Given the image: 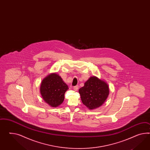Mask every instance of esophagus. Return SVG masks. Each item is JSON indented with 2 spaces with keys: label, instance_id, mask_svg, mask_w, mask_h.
<instances>
[{
  "label": "esophagus",
  "instance_id": "obj_1",
  "mask_svg": "<svg viewBox=\"0 0 150 150\" xmlns=\"http://www.w3.org/2000/svg\"><path fill=\"white\" fill-rule=\"evenodd\" d=\"M73 89L74 91H77V89H79V86H75L73 87Z\"/></svg>",
  "mask_w": 150,
  "mask_h": 150
}]
</instances>
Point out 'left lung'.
<instances>
[{"mask_svg":"<svg viewBox=\"0 0 150 150\" xmlns=\"http://www.w3.org/2000/svg\"><path fill=\"white\" fill-rule=\"evenodd\" d=\"M82 103L89 109H96L105 102L109 94L105 82L96 76L91 77L79 89Z\"/></svg>","mask_w":150,"mask_h":150,"instance_id":"8db88e82","label":"left lung"}]
</instances>
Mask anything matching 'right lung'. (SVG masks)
Here are the masks:
<instances>
[{"mask_svg": "<svg viewBox=\"0 0 150 150\" xmlns=\"http://www.w3.org/2000/svg\"><path fill=\"white\" fill-rule=\"evenodd\" d=\"M68 86L58 75L53 73L42 80L40 93L44 101L49 105L55 108L64 101V94Z\"/></svg>", "mask_w": 150, "mask_h": 150, "instance_id": "1", "label": "right lung"}]
</instances>
